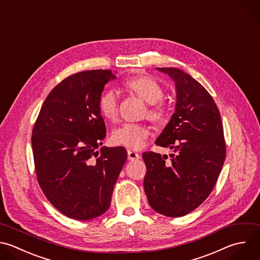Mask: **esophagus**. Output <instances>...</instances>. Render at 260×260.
<instances>
[{"instance_id": "1", "label": "esophagus", "mask_w": 260, "mask_h": 260, "mask_svg": "<svg viewBox=\"0 0 260 260\" xmlns=\"http://www.w3.org/2000/svg\"><path fill=\"white\" fill-rule=\"evenodd\" d=\"M140 157V154H138L135 151L132 150H128V159L129 160H134V159H138Z\"/></svg>"}]
</instances>
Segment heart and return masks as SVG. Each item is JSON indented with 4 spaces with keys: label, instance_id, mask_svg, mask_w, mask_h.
<instances>
[{
    "label": "heart",
    "instance_id": "obj_1",
    "mask_svg": "<svg viewBox=\"0 0 260 260\" xmlns=\"http://www.w3.org/2000/svg\"><path fill=\"white\" fill-rule=\"evenodd\" d=\"M126 86L140 99L151 105L148 109V117L160 122L167 116V109L160 103L164 98L162 87L150 76H139L126 81ZM99 109L108 120H115L118 116V96L115 90L109 89L100 98ZM150 136L149 128L140 123H125L116 128L112 133V141L129 149L139 150L145 146Z\"/></svg>",
    "mask_w": 260,
    "mask_h": 260
}]
</instances>
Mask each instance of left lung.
Listing matches in <instances>:
<instances>
[{"label": "left lung", "instance_id": "obj_1", "mask_svg": "<svg viewBox=\"0 0 260 260\" xmlns=\"http://www.w3.org/2000/svg\"><path fill=\"white\" fill-rule=\"evenodd\" d=\"M175 82V113L155 140L170 147L168 155L143 152L146 166L143 187L156 212L183 216L198 207L212 191L225 158L219 111L208 91L177 68H156Z\"/></svg>", "mask_w": 260, "mask_h": 260}]
</instances>
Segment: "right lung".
<instances>
[{"instance_id":"1","label":"right lung","mask_w":260,"mask_h":260,"mask_svg":"<svg viewBox=\"0 0 260 260\" xmlns=\"http://www.w3.org/2000/svg\"><path fill=\"white\" fill-rule=\"evenodd\" d=\"M110 70H89L61 81L47 96L31 136L39 184L63 214L88 220L110 207L127 159L123 146H103L106 125L99 109Z\"/></svg>"}]
</instances>
